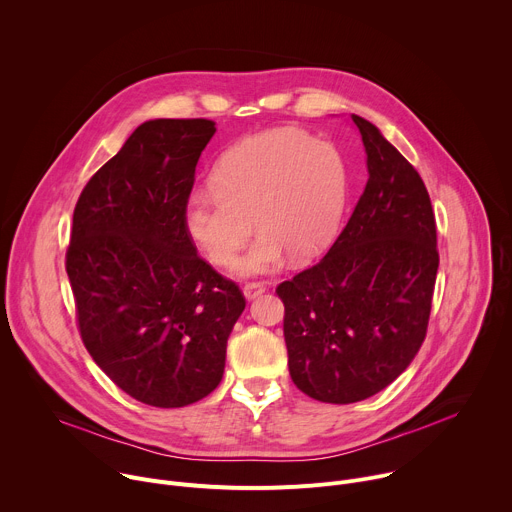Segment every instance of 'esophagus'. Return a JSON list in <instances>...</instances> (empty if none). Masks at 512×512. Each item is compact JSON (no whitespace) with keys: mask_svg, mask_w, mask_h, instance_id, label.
<instances>
[{"mask_svg":"<svg viewBox=\"0 0 512 512\" xmlns=\"http://www.w3.org/2000/svg\"><path fill=\"white\" fill-rule=\"evenodd\" d=\"M265 291V285L263 283H255V281H251V283H247L245 287H243V296L251 302V300H255V298H259L261 294Z\"/></svg>","mask_w":512,"mask_h":512,"instance_id":"1","label":"esophagus"}]
</instances>
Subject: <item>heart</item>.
Returning a JSON list of instances; mask_svg holds the SVG:
<instances>
[{
    "label": "heart",
    "mask_w": 512,
    "mask_h": 512,
    "mask_svg": "<svg viewBox=\"0 0 512 512\" xmlns=\"http://www.w3.org/2000/svg\"><path fill=\"white\" fill-rule=\"evenodd\" d=\"M210 182L214 190L188 196L184 227L218 267L235 261L255 227L259 237L235 265L239 277L273 273L287 255L316 257L336 231L348 186L334 145L294 127L241 139L216 162Z\"/></svg>",
    "instance_id": "obj_1"
}]
</instances>
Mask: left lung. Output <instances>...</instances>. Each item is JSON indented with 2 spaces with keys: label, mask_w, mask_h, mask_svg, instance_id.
I'll use <instances>...</instances> for the list:
<instances>
[{
  "label": "left lung",
  "mask_w": 512,
  "mask_h": 512,
  "mask_svg": "<svg viewBox=\"0 0 512 512\" xmlns=\"http://www.w3.org/2000/svg\"><path fill=\"white\" fill-rule=\"evenodd\" d=\"M350 119L367 154V186L330 251L277 287L291 381L336 405L377 395L409 367L440 265L417 170L377 125Z\"/></svg>",
  "instance_id": "1"
}]
</instances>
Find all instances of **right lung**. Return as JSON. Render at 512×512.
<instances>
[{
    "instance_id": "1",
    "label": "right lung",
    "mask_w": 512,
    "mask_h": 512,
    "mask_svg": "<svg viewBox=\"0 0 512 512\" xmlns=\"http://www.w3.org/2000/svg\"><path fill=\"white\" fill-rule=\"evenodd\" d=\"M208 119H150L89 180L66 273L83 342L133 399L184 407L225 373L227 340L245 310L239 287L196 255L184 206Z\"/></svg>"
}]
</instances>
